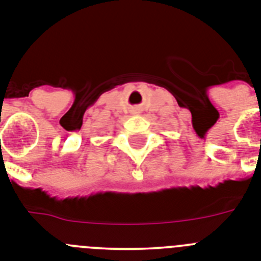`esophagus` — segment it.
Returning <instances> with one entry per match:
<instances>
[{
    "instance_id": "1",
    "label": "esophagus",
    "mask_w": 261,
    "mask_h": 261,
    "mask_svg": "<svg viewBox=\"0 0 261 261\" xmlns=\"http://www.w3.org/2000/svg\"><path fill=\"white\" fill-rule=\"evenodd\" d=\"M134 112V114H138V113H139V109H135V110H133Z\"/></svg>"
}]
</instances>
